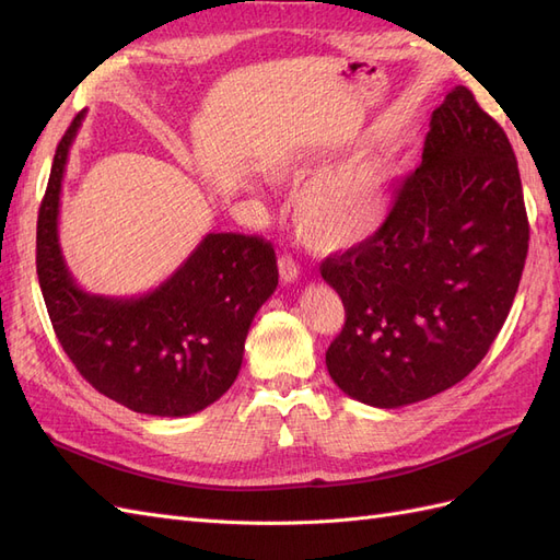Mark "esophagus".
<instances>
[{"label": "esophagus", "instance_id": "esophagus-1", "mask_svg": "<svg viewBox=\"0 0 560 560\" xmlns=\"http://www.w3.org/2000/svg\"><path fill=\"white\" fill-rule=\"evenodd\" d=\"M278 268H280V280H282L284 284H292V282L299 280V266L294 264L292 257H282V259L278 261Z\"/></svg>", "mask_w": 560, "mask_h": 560}]
</instances>
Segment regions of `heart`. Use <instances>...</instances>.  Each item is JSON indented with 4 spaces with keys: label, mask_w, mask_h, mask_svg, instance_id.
Masks as SVG:
<instances>
[{
    "label": "heart",
    "mask_w": 560,
    "mask_h": 560,
    "mask_svg": "<svg viewBox=\"0 0 560 560\" xmlns=\"http://www.w3.org/2000/svg\"><path fill=\"white\" fill-rule=\"evenodd\" d=\"M315 171L313 159L292 156L273 167L278 179L299 182ZM393 208V173L383 156L360 154L303 182L294 196V224L322 254L366 245Z\"/></svg>",
    "instance_id": "heart-1"
}]
</instances>
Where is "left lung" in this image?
Returning <instances> with one entry per match:
<instances>
[{
    "label": "left lung",
    "instance_id": "obj_1",
    "mask_svg": "<svg viewBox=\"0 0 560 560\" xmlns=\"http://www.w3.org/2000/svg\"><path fill=\"white\" fill-rule=\"evenodd\" d=\"M528 217L504 130L455 86L432 112L422 163L366 245L322 261L346 308L327 369L343 393L399 409L460 383L514 303Z\"/></svg>",
    "mask_w": 560,
    "mask_h": 560
}]
</instances>
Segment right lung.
I'll return each mask as SVG.
<instances>
[{
  "mask_svg": "<svg viewBox=\"0 0 560 560\" xmlns=\"http://www.w3.org/2000/svg\"><path fill=\"white\" fill-rule=\"evenodd\" d=\"M86 109L56 149L37 219V276L67 358L97 393L135 413L182 418L206 409L238 376L245 338L278 287L270 243L208 233L175 273L140 296L81 290L58 235L67 156Z\"/></svg>",
  "mask_w": 560,
  "mask_h": 560,
  "instance_id": "1",
  "label": "right lung"
}]
</instances>
